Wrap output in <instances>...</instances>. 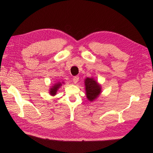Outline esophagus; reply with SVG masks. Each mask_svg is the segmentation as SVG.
Wrapping results in <instances>:
<instances>
[{"label": "esophagus", "instance_id": "1", "mask_svg": "<svg viewBox=\"0 0 153 153\" xmlns=\"http://www.w3.org/2000/svg\"><path fill=\"white\" fill-rule=\"evenodd\" d=\"M78 80H79V77L78 76H76V77H74L73 82H74V84H76V83L78 82Z\"/></svg>", "mask_w": 153, "mask_h": 153}]
</instances>
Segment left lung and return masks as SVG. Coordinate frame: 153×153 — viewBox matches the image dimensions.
Listing matches in <instances>:
<instances>
[{"instance_id": "8db88e82", "label": "left lung", "mask_w": 153, "mask_h": 153, "mask_svg": "<svg viewBox=\"0 0 153 153\" xmlns=\"http://www.w3.org/2000/svg\"><path fill=\"white\" fill-rule=\"evenodd\" d=\"M86 97L89 101L93 102L98 98L101 93V86L92 77H87L85 79Z\"/></svg>"}]
</instances>
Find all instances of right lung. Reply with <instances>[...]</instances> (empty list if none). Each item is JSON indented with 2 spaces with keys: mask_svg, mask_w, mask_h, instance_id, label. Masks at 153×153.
<instances>
[{
  "mask_svg": "<svg viewBox=\"0 0 153 153\" xmlns=\"http://www.w3.org/2000/svg\"><path fill=\"white\" fill-rule=\"evenodd\" d=\"M61 85H62V83H60V82H58V83H56V84H55L53 85L52 86V88H51V89H50L49 94L53 96L56 95V93L58 90V89L61 87Z\"/></svg>",
  "mask_w": 153,
  "mask_h": 153,
  "instance_id": "obj_1",
  "label": "right lung"
}]
</instances>
